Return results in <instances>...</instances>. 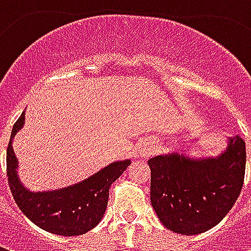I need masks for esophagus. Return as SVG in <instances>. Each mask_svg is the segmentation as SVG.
Here are the masks:
<instances>
[{"mask_svg": "<svg viewBox=\"0 0 251 251\" xmlns=\"http://www.w3.org/2000/svg\"><path fill=\"white\" fill-rule=\"evenodd\" d=\"M140 153H141L142 157H148V156H151L153 153V148H144Z\"/></svg>", "mask_w": 251, "mask_h": 251, "instance_id": "esophagus-1", "label": "esophagus"}]
</instances>
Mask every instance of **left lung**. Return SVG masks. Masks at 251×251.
I'll return each mask as SVG.
<instances>
[{"mask_svg":"<svg viewBox=\"0 0 251 251\" xmlns=\"http://www.w3.org/2000/svg\"><path fill=\"white\" fill-rule=\"evenodd\" d=\"M151 203L168 230L196 235L216 226L235 204L245 179L246 147L230 138L218 158L191 160L179 153L148 160Z\"/></svg>","mask_w":251,"mask_h":251,"instance_id":"left-lung-1","label":"left lung"}]
</instances>
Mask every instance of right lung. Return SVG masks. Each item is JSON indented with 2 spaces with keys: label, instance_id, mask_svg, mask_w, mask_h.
<instances>
[{
  "label": "right lung",
  "instance_id": "right-lung-1",
  "mask_svg": "<svg viewBox=\"0 0 251 251\" xmlns=\"http://www.w3.org/2000/svg\"><path fill=\"white\" fill-rule=\"evenodd\" d=\"M24 121L23 113L13 125L6 149V175L14 201L29 221L52 234L74 237L93 230L106 211L110 185L125 172L130 160L110 164L87 180L68 188L29 192L17 177V160L12 148L14 134L23 127Z\"/></svg>",
  "mask_w": 251,
  "mask_h": 251
}]
</instances>
